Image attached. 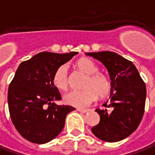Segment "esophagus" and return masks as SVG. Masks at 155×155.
I'll return each mask as SVG.
<instances>
[{
    "label": "esophagus",
    "mask_w": 155,
    "mask_h": 155,
    "mask_svg": "<svg viewBox=\"0 0 155 155\" xmlns=\"http://www.w3.org/2000/svg\"><path fill=\"white\" fill-rule=\"evenodd\" d=\"M77 110L79 112H81V113H87V112H89V109H83V108H78Z\"/></svg>",
    "instance_id": "34e87169"
}]
</instances>
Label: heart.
<instances>
[{
	"mask_svg": "<svg viewBox=\"0 0 155 155\" xmlns=\"http://www.w3.org/2000/svg\"><path fill=\"white\" fill-rule=\"evenodd\" d=\"M76 67L86 74L82 90H73L64 96V102L77 108H86L92 104L97 97L104 98L112 91V81L107 74L98 72V67L90 58H81ZM53 86L59 90H65L69 85V71L66 64L58 67L51 77Z\"/></svg>",
	"mask_w": 155,
	"mask_h": 155,
	"instance_id": "1",
	"label": "heart"
}]
</instances>
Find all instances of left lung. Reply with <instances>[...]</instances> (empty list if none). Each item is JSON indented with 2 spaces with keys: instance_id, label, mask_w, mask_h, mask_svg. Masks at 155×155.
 I'll use <instances>...</instances> for the list:
<instances>
[{
  "instance_id": "obj_1",
  "label": "left lung",
  "mask_w": 155,
  "mask_h": 155,
  "mask_svg": "<svg viewBox=\"0 0 155 155\" xmlns=\"http://www.w3.org/2000/svg\"><path fill=\"white\" fill-rule=\"evenodd\" d=\"M107 68L112 91L103 109L97 108L100 122L91 128L99 139L114 143L126 138L138 127L146 101V86L135 65L113 51L88 52Z\"/></svg>"
}]
</instances>
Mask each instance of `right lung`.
Instances as JSON below:
<instances>
[{"instance_id":"obj_1","label":"right lung","mask_w":155,"mask_h":155,"mask_svg":"<svg viewBox=\"0 0 155 155\" xmlns=\"http://www.w3.org/2000/svg\"><path fill=\"white\" fill-rule=\"evenodd\" d=\"M77 53L43 51L18 66L8 87L7 101L12 122L26 140L38 144L50 142L64 129L67 114L75 109L54 103L62 97L51 77L58 67Z\"/></svg>"}]
</instances>
